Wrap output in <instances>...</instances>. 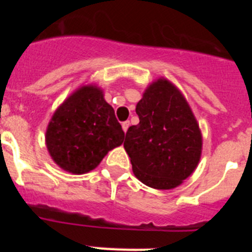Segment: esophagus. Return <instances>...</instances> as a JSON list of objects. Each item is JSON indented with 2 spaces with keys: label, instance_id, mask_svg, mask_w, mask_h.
<instances>
[{
  "label": "esophagus",
  "instance_id": "34e87169",
  "mask_svg": "<svg viewBox=\"0 0 252 252\" xmlns=\"http://www.w3.org/2000/svg\"><path fill=\"white\" fill-rule=\"evenodd\" d=\"M128 127H130V121L122 122V130H124V132H126L128 130Z\"/></svg>",
  "mask_w": 252,
  "mask_h": 252
}]
</instances>
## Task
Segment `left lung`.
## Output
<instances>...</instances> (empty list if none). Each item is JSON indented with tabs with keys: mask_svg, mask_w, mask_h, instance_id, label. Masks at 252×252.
<instances>
[{
	"mask_svg": "<svg viewBox=\"0 0 252 252\" xmlns=\"http://www.w3.org/2000/svg\"><path fill=\"white\" fill-rule=\"evenodd\" d=\"M136 113L140 122L128 127L124 142L135 177L155 189L180 186L202 154V133L187 99L159 78L137 102Z\"/></svg>",
	"mask_w": 252,
	"mask_h": 252,
	"instance_id": "left-lung-1",
	"label": "left lung"
}]
</instances>
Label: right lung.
<instances>
[{
    "mask_svg": "<svg viewBox=\"0 0 252 252\" xmlns=\"http://www.w3.org/2000/svg\"><path fill=\"white\" fill-rule=\"evenodd\" d=\"M124 137L102 90L90 84L78 88L58 107L46 128L45 142L58 166L72 174H84L97 168Z\"/></svg>",
    "mask_w": 252,
    "mask_h": 252,
    "instance_id": "add662e5",
    "label": "right lung"
}]
</instances>
